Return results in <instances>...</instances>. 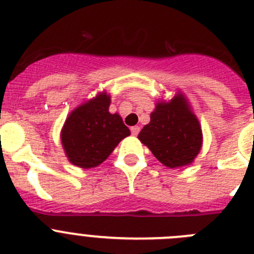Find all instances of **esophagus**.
I'll return each instance as SVG.
<instances>
[{"instance_id": "1", "label": "esophagus", "mask_w": 254, "mask_h": 254, "mask_svg": "<svg viewBox=\"0 0 254 254\" xmlns=\"http://www.w3.org/2000/svg\"><path fill=\"white\" fill-rule=\"evenodd\" d=\"M130 130H131L132 135H138L139 131H140V127H132Z\"/></svg>"}]
</instances>
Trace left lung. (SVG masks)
<instances>
[{"label": "left lung", "instance_id": "1", "mask_svg": "<svg viewBox=\"0 0 254 254\" xmlns=\"http://www.w3.org/2000/svg\"><path fill=\"white\" fill-rule=\"evenodd\" d=\"M138 138L170 168L192 163L202 145L200 123L182 93L155 105L149 124L141 129Z\"/></svg>", "mask_w": 254, "mask_h": 254}]
</instances>
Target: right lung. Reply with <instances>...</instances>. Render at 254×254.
Returning a JSON list of instances; mask_svg holds the SVG:
<instances>
[{"mask_svg": "<svg viewBox=\"0 0 254 254\" xmlns=\"http://www.w3.org/2000/svg\"><path fill=\"white\" fill-rule=\"evenodd\" d=\"M110 96L99 93L69 114L61 132L68 161L81 168L101 164L130 130L118 114L109 113Z\"/></svg>", "mask_w": 254, "mask_h": 254, "instance_id": "1", "label": "right lung"}]
</instances>
